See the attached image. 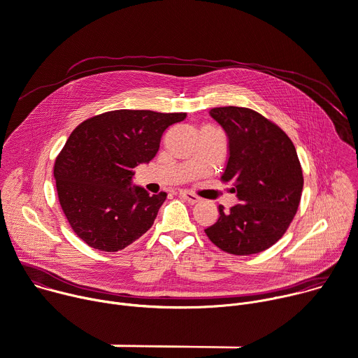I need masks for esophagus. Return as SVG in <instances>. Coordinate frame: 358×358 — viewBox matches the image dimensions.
<instances>
[{"label":"esophagus","mask_w":358,"mask_h":358,"mask_svg":"<svg viewBox=\"0 0 358 358\" xmlns=\"http://www.w3.org/2000/svg\"><path fill=\"white\" fill-rule=\"evenodd\" d=\"M180 197L184 199L185 201H188L189 204H197V203H200V197L196 196V194L189 192V191H180Z\"/></svg>","instance_id":"1"}]
</instances>
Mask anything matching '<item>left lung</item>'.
<instances>
[{
    "mask_svg": "<svg viewBox=\"0 0 358 358\" xmlns=\"http://www.w3.org/2000/svg\"><path fill=\"white\" fill-rule=\"evenodd\" d=\"M210 115L229 138L221 180L233 181L238 204L206 229L208 238L234 255L262 252L275 244L294 218L303 192V170L282 129L250 108L217 107Z\"/></svg>",
    "mask_w": 358,
    "mask_h": 358,
    "instance_id": "left-lung-1",
    "label": "left lung"
}]
</instances>
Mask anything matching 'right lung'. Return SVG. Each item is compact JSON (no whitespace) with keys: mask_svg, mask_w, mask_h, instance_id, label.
Returning a JSON list of instances; mask_svg holds the SVG:
<instances>
[{"mask_svg":"<svg viewBox=\"0 0 358 358\" xmlns=\"http://www.w3.org/2000/svg\"><path fill=\"white\" fill-rule=\"evenodd\" d=\"M185 113L115 110L83 121L54 164L58 200L73 231L90 247L115 252L145 234L167 194L133 187L166 129Z\"/></svg>","mask_w":358,"mask_h":358,"instance_id":"right-lung-1","label":"right lung"}]
</instances>
